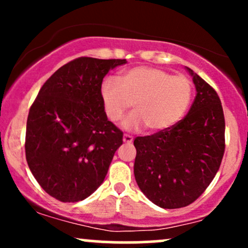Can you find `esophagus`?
Wrapping results in <instances>:
<instances>
[{"label":"esophagus","mask_w":248,"mask_h":248,"mask_svg":"<svg viewBox=\"0 0 248 248\" xmlns=\"http://www.w3.org/2000/svg\"><path fill=\"white\" fill-rule=\"evenodd\" d=\"M122 140H124V143H132L134 139H133L132 135H128V134H124V139H122Z\"/></svg>","instance_id":"34e87169"}]
</instances>
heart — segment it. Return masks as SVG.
Wrapping results in <instances>:
<instances>
[{"label":"heart","instance_id":"obj_1","mask_svg":"<svg viewBox=\"0 0 248 248\" xmlns=\"http://www.w3.org/2000/svg\"><path fill=\"white\" fill-rule=\"evenodd\" d=\"M191 96L189 79L150 66L122 71L119 80L107 77L100 85L105 113L112 122L120 120L134 102L135 110L121 124L130 132L143 127L152 133L170 129L186 113Z\"/></svg>","mask_w":248,"mask_h":248}]
</instances>
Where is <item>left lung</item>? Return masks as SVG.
Returning a JSON list of instances; mask_svg holds the SVG:
<instances>
[{
	"label": "left lung",
	"mask_w": 248,
	"mask_h": 248,
	"mask_svg": "<svg viewBox=\"0 0 248 248\" xmlns=\"http://www.w3.org/2000/svg\"><path fill=\"white\" fill-rule=\"evenodd\" d=\"M186 70L196 87L186 118L170 129L134 140L136 183L162 209H179L195 202L215 178L225 150L220 99L197 73Z\"/></svg>",
	"instance_id": "left-lung-1"
}]
</instances>
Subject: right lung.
<instances>
[{"mask_svg": "<svg viewBox=\"0 0 248 248\" xmlns=\"http://www.w3.org/2000/svg\"><path fill=\"white\" fill-rule=\"evenodd\" d=\"M126 59L81 57L45 81L30 108L25 156L50 196L75 203L101 186L124 134L105 113L100 85Z\"/></svg>", "mask_w": 248, "mask_h": 248, "instance_id": "right-lung-1", "label": "right lung"}]
</instances>
